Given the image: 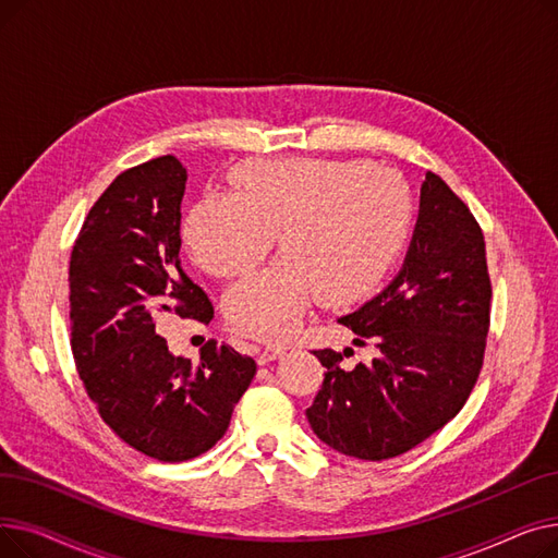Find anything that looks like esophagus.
I'll list each match as a JSON object with an SVG mask.
<instances>
[{
    "label": "esophagus",
    "mask_w": 558,
    "mask_h": 558,
    "mask_svg": "<svg viewBox=\"0 0 558 558\" xmlns=\"http://www.w3.org/2000/svg\"><path fill=\"white\" fill-rule=\"evenodd\" d=\"M282 353H284V348H282V345H276V343L262 345V348L257 350V364H269V362L278 360Z\"/></svg>",
    "instance_id": "1"
}]
</instances>
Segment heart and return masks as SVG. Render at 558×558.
I'll list each match as a JSON object with an SVG mask.
<instances>
[{"label": "heart", "mask_w": 558, "mask_h": 558, "mask_svg": "<svg viewBox=\"0 0 558 558\" xmlns=\"http://www.w3.org/2000/svg\"><path fill=\"white\" fill-rule=\"evenodd\" d=\"M230 190L194 205L183 240L205 274L234 278L259 264L278 234L282 255L223 301L228 324L257 339L289 337L318 296L328 305L371 296L412 228L402 175L364 160H248L232 169Z\"/></svg>", "instance_id": "heart-1"}]
</instances>
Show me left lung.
<instances>
[{"label":"left lung","instance_id":"1","mask_svg":"<svg viewBox=\"0 0 558 558\" xmlns=\"http://www.w3.org/2000/svg\"><path fill=\"white\" fill-rule=\"evenodd\" d=\"M490 296L477 219L427 171L402 271L383 294L339 318L355 343L377 350L375 357L343 368L341 353L314 350L328 368L305 412L314 434L341 454L383 461L448 425L477 385Z\"/></svg>","mask_w":558,"mask_h":558}]
</instances>
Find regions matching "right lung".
I'll return each instance as SVG.
<instances>
[{"mask_svg": "<svg viewBox=\"0 0 558 558\" xmlns=\"http://www.w3.org/2000/svg\"><path fill=\"white\" fill-rule=\"evenodd\" d=\"M187 171L160 156L122 171L87 213L70 257L72 355L104 423L137 452L179 463L230 425L255 362L208 341L201 360L171 355L156 318L210 324L215 307L181 267Z\"/></svg>", "mask_w": 558, "mask_h": 558, "instance_id": "obj_1", "label": "right lung"}]
</instances>
